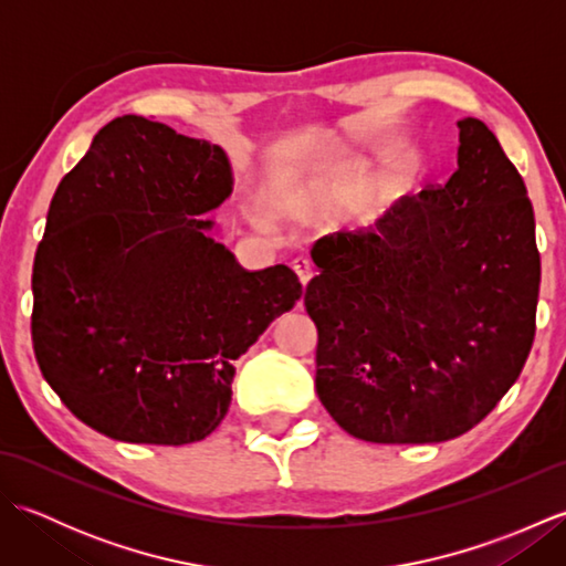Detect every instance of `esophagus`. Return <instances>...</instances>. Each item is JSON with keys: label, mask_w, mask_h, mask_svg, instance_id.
Here are the masks:
<instances>
[{"label": "esophagus", "mask_w": 566, "mask_h": 566, "mask_svg": "<svg viewBox=\"0 0 566 566\" xmlns=\"http://www.w3.org/2000/svg\"><path fill=\"white\" fill-rule=\"evenodd\" d=\"M292 268H294V272H296V276H298V282H302L304 286L308 284L311 276H314V264H311L306 258L294 260Z\"/></svg>", "instance_id": "obj_1"}]
</instances>
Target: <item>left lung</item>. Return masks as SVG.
Wrapping results in <instances>:
<instances>
[{"label": "left lung", "instance_id": "8db88e82", "mask_svg": "<svg viewBox=\"0 0 566 566\" xmlns=\"http://www.w3.org/2000/svg\"><path fill=\"white\" fill-rule=\"evenodd\" d=\"M457 170L403 197L377 231L326 235L304 306L316 391L353 438L442 442L472 430L531 355L539 252L527 189L479 118Z\"/></svg>", "mask_w": 566, "mask_h": 566}]
</instances>
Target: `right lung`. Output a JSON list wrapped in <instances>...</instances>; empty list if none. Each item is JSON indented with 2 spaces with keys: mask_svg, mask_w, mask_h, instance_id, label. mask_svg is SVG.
<instances>
[{
  "mask_svg": "<svg viewBox=\"0 0 566 566\" xmlns=\"http://www.w3.org/2000/svg\"><path fill=\"white\" fill-rule=\"evenodd\" d=\"M226 153L118 116L57 185L33 262L31 338L84 426L143 444L203 440L235 359L290 311L286 264L248 272L199 221L231 195Z\"/></svg>",
  "mask_w": 566,
  "mask_h": 566,
  "instance_id": "1",
  "label": "right lung"
}]
</instances>
